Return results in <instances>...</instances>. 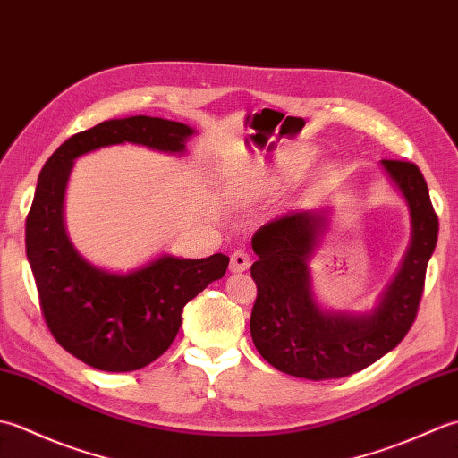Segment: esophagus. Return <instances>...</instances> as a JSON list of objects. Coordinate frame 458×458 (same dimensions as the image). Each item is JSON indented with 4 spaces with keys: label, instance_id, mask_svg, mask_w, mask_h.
Returning a JSON list of instances; mask_svg holds the SVG:
<instances>
[{
    "label": "esophagus",
    "instance_id": "34e87169",
    "mask_svg": "<svg viewBox=\"0 0 458 458\" xmlns=\"http://www.w3.org/2000/svg\"><path fill=\"white\" fill-rule=\"evenodd\" d=\"M250 256H248V251H244V250H236V251H232V256H230V271L232 274H240V271H246L248 267H250Z\"/></svg>",
    "mask_w": 458,
    "mask_h": 458
}]
</instances>
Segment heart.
I'll list each match as a JSON object with an SVG mask.
<instances>
[{
    "label": "heart",
    "instance_id": "1",
    "mask_svg": "<svg viewBox=\"0 0 458 458\" xmlns=\"http://www.w3.org/2000/svg\"><path fill=\"white\" fill-rule=\"evenodd\" d=\"M310 161H313V155L310 153H295L279 165V171H284V174L289 179H297L309 169Z\"/></svg>",
    "mask_w": 458,
    "mask_h": 458
}]
</instances>
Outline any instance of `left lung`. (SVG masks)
Returning a JSON list of instances; mask_svg holds the SVG:
<instances>
[{
	"label": "left lung",
	"mask_w": 458,
	"mask_h": 458,
	"mask_svg": "<svg viewBox=\"0 0 458 458\" xmlns=\"http://www.w3.org/2000/svg\"><path fill=\"white\" fill-rule=\"evenodd\" d=\"M411 210V246L400 274L369 315L325 313L310 293L307 258L327 224V210L289 212L261 226L251 248L258 297L250 317L258 352L279 372L305 379L356 374L402 343L415 323L439 218L423 173L411 161L382 159Z\"/></svg>",
	"instance_id": "left-lung-1"
}]
</instances>
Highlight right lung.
I'll use <instances>...</instances> for the list:
<instances>
[{
    "mask_svg": "<svg viewBox=\"0 0 458 458\" xmlns=\"http://www.w3.org/2000/svg\"><path fill=\"white\" fill-rule=\"evenodd\" d=\"M192 128L133 115L74 133L38 174L25 220V248L38 305L55 340L66 352L104 372H131L157 360L181 327L182 307L226 274L228 258L163 256L133 274L115 276L84 261L63 224L64 187L81 155L115 143H140L181 153Z\"/></svg>",
    "mask_w": 458,
    "mask_h": 458,
    "instance_id": "1",
    "label": "right lung"
}]
</instances>
